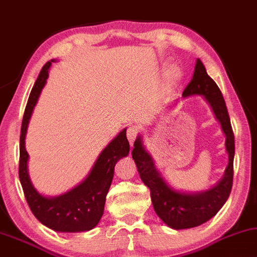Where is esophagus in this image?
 <instances>
[{"mask_svg": "<svg viewBox=\"0 0 257 257\" xmlns=\"http://www.w3.org/2000/svg\"><path fill=\"white\" fill-rule=\"evenodd\" d=\"M139 133L140 130L139 128L136 127V125H130V127L127 129V139L129 141L130 144H134V142L137 139V136H139Z\"/></svg>", "mask_w": 257, "mask_h": 257, "instance_id": "34e87169", "label": "esophagus"}]
</instances>
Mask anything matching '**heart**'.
<instances>
[{
	"label": "heart",
	"instance_id": "obj_1",
	"mask_svg": "<svg viewBox=\"0 0 257 257\" xmlns=\"http://www.w3.org/2000/svg\"><path fill=\"white\" fill-rule=\"evenodd\" d=\"M179 77H180V72H179L178 69L173 68L170 72H168V80H170L171 83L177 82V80L179 79Z\"/></svg>",
	"mask_w": 257,
	"mask_h": 257
}]
</instances>
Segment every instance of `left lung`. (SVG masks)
I'll use <instances>...</instances> for the list:
<instances>
[{
    "instance_id": "left-lung-1",
    "label": "left lung",
    "mask_w": 257,
    "mask_h": 257,
    "mask_svg": "<svg viewBox=\"0 0 257 257\" xmlns=\"http://www.w3.org/2000/svg\"><path fill=\"white\" fill-rule=\"evenodd\" d=\"M193 94L204 95L226 136L225 145L228 153V166L224 178L214 188L201 194H183L175 191L164 182L156 170L151 156L143 148L141 137H137L132 152L142 181L150 189L156 213L164 223L175 229L196 227L211 219L226 202L233 185L234 134L223 94L216 82L208 75L200 59L196 60L193 78L182 93L183 97Z\"/></svg>"
}]
</instances>
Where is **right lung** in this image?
I'll list each match as a JSON object with an SVG mask.
<instances>
[{
  "instance_id": "add662e5",
  "label": "right lung",
  "mask_w": 257,
  "mask_h": 257,
  "mask_svg": "<svg viewBox=\"0 0 257 257\" xmlns=\"http://www.w3.org/2000/svg\"><path fill=\"white\" fill-rule=\"evenodd\" d=\"M52 62L53 60L48 61L41 69L25 107L19 140V180L31 211L41 224L57 232L89 231L102 217L106 196L113 180L114 166L118 159L129 153V142L123 129L100 153L89 177L67 194L48 198L33 188L28 173L29 153L25 150V135L31 114L48 77Z\"/></svg>"
}]
</instances>
